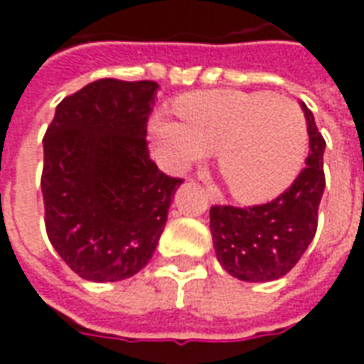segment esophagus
I'll list each match as a JSON object with an SVG mask.
<instances>
[{
    "label": "esophagus",
    "mask_w": 364,
    "mask_h": 364,
    "mask_svg": "<svg viewBox=\"0 0 364 364\" xmlns=\"http://www.w3.org/2000/svg\"><path fill=\"white\" fill-rule=\"evenodd\" d=\"M206 197L210 198V203H220L222 200L220 191L216 189V187H206Z\"/></svg>",
    "instance_id": "esophagus-1"
}]
</instances>
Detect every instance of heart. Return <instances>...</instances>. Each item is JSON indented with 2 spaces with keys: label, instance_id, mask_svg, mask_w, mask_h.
Instances as JSON below:
<instances>
[{
  "label": "heart",
  "instance_id": "1",
  "mask_svg": "<svg viewBox=\"0 0 364 364\" xmlns=\"http://www.w3.org/2000/svg\"><path fill=\"white\" fill-rule=\"evenodd\" d=\"M179 122L158 120L166 166L183 171L216 154V169L245 205L273 200L294 183L308 150V124L289 97L269 91H198L173 105Z\"/></svg>",
  "mask_w": 364,
  "mask_h": 364
}]
</instances>
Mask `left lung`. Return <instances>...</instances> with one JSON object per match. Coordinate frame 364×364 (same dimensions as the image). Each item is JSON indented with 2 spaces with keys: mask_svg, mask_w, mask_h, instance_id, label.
<instances>
[{
  "mask_svg": "<svg viewBox=\"0 0 364 364\" xmlns=\"http://www.w3.org/2000/svg\"><path fill=\"white\" fill-rule=\"evenodd\" d=\"M310 154L306 167L282 195L267 205H216L210 208V232L216 259L232 277L247 282L281 279L304 255L318 228V208L326 187V140L312 111L302 103Z\"/></svg>",
  "mask_w": 364,
  "mask_h": 364,
  "instance_id": "left-lung-1",
  "label": "left lung"
}]
</instances>
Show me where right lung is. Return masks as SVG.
Returning a JSON list of instances; mask_svg holds the SVG:
<instances>
[{
  "instance_id": "add662e5",
  "label": "right lung",
  "mask_w": 364,
  "mask_h": 364,
  "mask_svg": "<svg viewBox=\"0 0 364 364\" xmlns=\"http://www.w3.org/2000/svg\"><path fill=\"white\" fill-rule=\"evenodd\" d=\"M156 82L97 80L62 99L44 134V224L54 250L85 281L142 271L183 179L150 159L146 127Z\"/></svg>"
}]
</instances>
